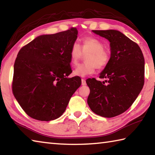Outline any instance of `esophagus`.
<instances>
[{
  "instance_id": "esophagus-1",
  "label": "esophagus",
  "mask_w": 155,
  "mask_h": 155,
  "mask_svg": "<svg viewBox=\"0 0 155 155\" xmlns=\"http://www.w3.org/2000/svg\"><path fill=\"white\" fill-rule=\"evenodd\" d=\"M81 84H82V85H86V81L85 79H81Z\"/></svg>"
}]
</instances>
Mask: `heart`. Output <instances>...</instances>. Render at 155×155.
<instances>
[{
    "instance_id": "heart-1",
    "label": "heart",
    "mask_w": 155,
    "mask_h": 155,
    "mask_svg": "<svg viewBox=\"0 0 155 155\" xmlns=\"http://www.w3.org/2000/svg\"><path fill=\"white\" fill-rule=\"evenodd\" d=\"M81 48L78 44L74 43L70 52V61L73 65H77L83 57L87 54L86 64L80 65L74 70V74L85 77L92 74L96 68L103 69L109 61V52L104 49V44L95 38H85L82 40Z\"/></svg>"
}]
</instances>
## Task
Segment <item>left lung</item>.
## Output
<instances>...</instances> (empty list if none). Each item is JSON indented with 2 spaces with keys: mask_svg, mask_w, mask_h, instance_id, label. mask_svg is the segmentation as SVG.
<instances>
[{
  "mask_svg": "<svg viewBox=\"0 0 155 155\" xmlns=\"http://www.w3.org/2000/svg\"><path fill=\"white\" fill-rule=\"evenodd\" d=\"M110 42L111 57L100 78L86 81L91 111L104 117L122 114L134 103L144 84V57L137 44L117 30H93Z\"/></svg>",
  "mask_w": 155,
  "mask_h": 155,
  "instance_id": "left-lung-1",
  "label": "left lung"
}]
</instances>
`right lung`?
Instances as JSON below:
<instances>
[{
  "label": "right lung",
  "mask_w": 155,
  "mask_h": 155,
  "mask_svg": "<svg viewBox=\"0 0 155 155\" xmlns=\"http://www.w3.org/2000/svg\"><path fill=\"white\" fill-rule=\"evenodd\" d=\"M77 35L76 28L41 35L18 52L12 90L20 107L32 118L40 121L58 118L81 86L79 77H68L72 72L70 52Z\"/></svg>",
  "instance_id": "obj_1"
}]
</instances>
